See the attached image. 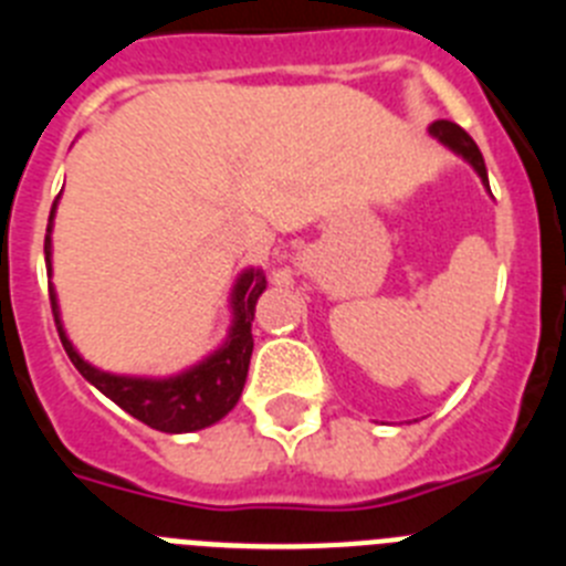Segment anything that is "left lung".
<instances>
[{
    "instance_id": "left-lung-1",
    "label": "left lung",
    "mask_w": 566,
    "mask_h": 566,
    "mask_svg": "<svg viewBox=\"0 0 566 566\" xmlns=\"http://www.w3.org/2000/svg\"><path fill=\"white\" fill-rule=\"evenodd\" d=\"M428 133H431L439 144H444L448 149H453L457 155H462L464 161L476 169V175L482 178L484 187H488V167H484L482 153H479L476 142H473V138H470V135L459 127V124L444 122L442 118V122H433L431 127H428Z\"/></svg>"
}]
</instances>
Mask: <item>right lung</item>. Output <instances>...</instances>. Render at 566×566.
<instances>
[{
    "label": "right lung",
    "instance_id": "obj_1",
    "mask_svg": "<svg viewBox=\"0 0 566 566\" xmlns=\"http://www.w3.org/2000/svg\"><path fill=\"white\" fill-rule=\"evenodd\" d=\"M56 203L50 209L48 234H44V263H48V277L53 274V218H56ZM266 292V274L263 269H243L234 280L232 294H229V308H232V326L221 348H214L209 357L195 363L192 368L172 377H127V374H109L90 365L76 345L70 343L67 332L62 326V312H59L56 289L50 286V306L56 319L59 337H62L64 352L70 363L76 365L78 374L90 385H96L104 397L113 399L118 408L135 417L138 422L149 424L164 433H192L221 422L234 405H238L243 385H247L249 359H252V319L258 297Z\"/></svg>",
    "mask_w": 566,
    "mask_h": 566
}]
</instances>
